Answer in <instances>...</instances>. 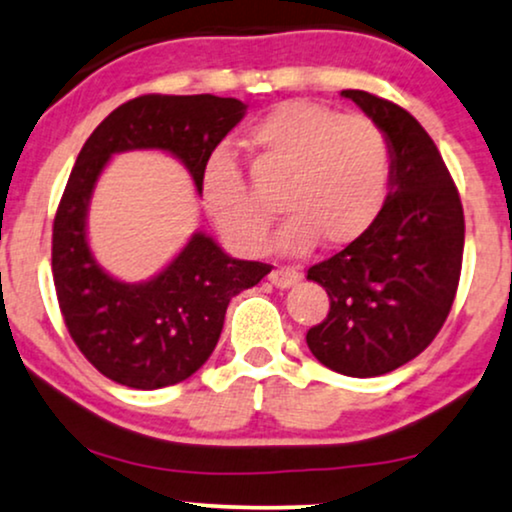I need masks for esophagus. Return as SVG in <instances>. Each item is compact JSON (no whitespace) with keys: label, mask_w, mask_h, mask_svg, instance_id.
Segmentation results:
<instances>
[{"label":"esophagus","mask_w":512,"mask_h":512,"mask_svg":"<svg viewBox=\"0 0 512 512\" xmlns=\"http://www.w3.org/2000/svg\"><path fill=\"white\" fill-rule=\"evenodd\" d=\"M270 282H273L275 287L280 289H287V287H294L296 282L301 280V273L296 268H289V266H277L273 268V273L268 275Z\"/></svg>","instance_id":"obj_1"}]
</instances>
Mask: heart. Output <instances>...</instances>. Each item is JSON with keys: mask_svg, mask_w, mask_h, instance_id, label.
Segmentation results:
<instances>
[{"mask_svg": "<svg viewBox=\"0 0 512 512\" xmlns=\"http://www.w3.org/2000/svg\"><path fill=\"white\" fill-rule=\"evenodd\" d=\"M246 147L258 166L288 175L280 206L289 220L277 237L285 254H306L318 242L342 249L380 216L389 187V142L370 118L285 102L249 130ZM199 189L208 218L232 249L266 251L273 211L251 192L230 151L208 156Z\"/></svg>", "mask_w": 512, "mask_h": 512, "instance_id": "b5f03b06", "label": "heart"}]
</instances>
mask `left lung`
Here are the masks:
<instances>
[{
  "label": "left lung",
  "mask_w": 512,
  "mask_h": 512,
  "mask_svg": "<svg viewBox=\"0 0 512 512\" xmlns=\"http://www.w3.org/2000/svg\"><path fill=\"white\" fill-rule=\"evenodd\" d=\"M342 97L389 142V192L361 239L318 266L330 313L308 330V349L325 368L377 377L413 361L437 337L456 299L465 220L458 189L437 144L401 106L363 90Z\"/></svg>",
  "instance_id": "obj_1"
}]
</instances>
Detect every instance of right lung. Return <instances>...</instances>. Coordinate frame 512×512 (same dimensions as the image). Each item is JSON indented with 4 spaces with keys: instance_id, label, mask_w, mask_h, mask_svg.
<instances>
[{
    "instance_id": "right-lung-1",
    "label": "right lung",
    "mask_w": 512,
    "mask_h": 512,
    "mask_svg": "<svg viewBox=\"0 0 512 512\" xmlns=\"http://www.w3.org/2000/svg\"><path fill=\"white\" fill-rule=\"evenodd\" d=\"M244 113L232 97L144 94L111 111L80 149L54 218V287L75 346L123 387L151 391L194 375L216 349L232 296L258 285L270 266L227 256L194 232L159 275L116 280L87 242L94 185L113 154L159 149L187 168L201 194L204 163Z\"/></svg>"
}]
</instances>
